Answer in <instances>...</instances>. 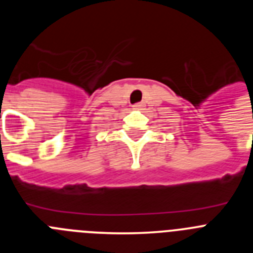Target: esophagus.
Segmentation results:
<instances>
[{
  "label": "esophagus",
  "mask_w": 253,
  "mask_h": 253,
  "mask_svg": "<svg viewBox=\"0 0 253 253\" xmlns=\"http://www.w3.org/2000/svg\"><path fill=\"white\" fill-rule=\"evenodd\" d=\"M143 107H144V104H143V102L133 105V109H135V110H140V109H143Z\"/></svg>",
  "instance_id": "34e87169"
}]
</instances>
